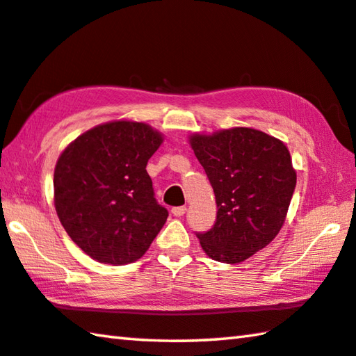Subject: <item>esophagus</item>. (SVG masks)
Wrapping results in <instances>:
<instances>
[{"label":"esophagus","mask_w":356,"mask_h":356,"mask_svg":"<svg viewBox=\"0 0 356 356\" xmlns=\"http://www.w3.org/2000/svg\"><path fill=\"white\" fill-rule=\"evenodd\" d=\"M185 212H186V207L185 206H180V207H174L172 210H171V213L174 215V216H184L185 215Z\"/></svg>","instance_id":"esophagus-1"}]
</instances>
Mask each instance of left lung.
<instances>
[{
    "instance_id": "1",
    "label": "left lung",
    "mask_w": 356,
    "mask_h": 356,
    "mask_svg": "<svg viewBox=\"0 0 356 356\" xmlns=\"http://www.w3.org/2000/svg\"><path fill=\"white\" fill-rule=\"evenodd\" d=\"M191 149L212 185L216 221L197 232L213 261L238 264L278 236L297 172L286 144L261 130L236 127L190 136Z\"/></svg>"
}]
</instances>
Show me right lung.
<instances>
[{
  "label": "right lung",
  "mask_w": 356,
  "mask_h": 356,
  "mask_svg": "<svg viewBox=\"0 0 356 356\" xmlns=\"http://www.w3.org/2000/svg\"><path fill=\"white\" fill-rule=\"evenodd\" d=\"M163 143L144 122L113 120L72 141L55 168V207L69 237L102 264L135 262L163 227L147 161Z\"/></svg>",
  "instance_id": "obj_1"
}]
</instances>
